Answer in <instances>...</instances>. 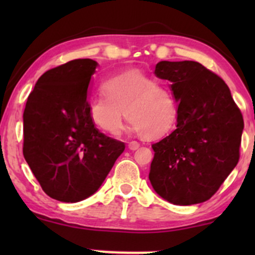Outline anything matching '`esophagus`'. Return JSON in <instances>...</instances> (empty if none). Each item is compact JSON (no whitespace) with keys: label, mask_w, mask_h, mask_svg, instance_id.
Segmentation results:
<instances>
[{"label":"esophagus","mask_w":255,"mask_h":255,"mask_svg":"<svg viewBox=\"0 0 255 255\" xmlns=\"http://www.w3.org/2000/svg\"><path fill=\"white\" fill-rule=\"evenodd\" d=\"M139 144H137L136 141H130L129 144H128V148H129V150H131V151H135V150H137V148H139Z\"/></svg>","instance_id":"obj_1"}]
</instances>
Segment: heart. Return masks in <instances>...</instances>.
Instances as JSON below:
<instances>
[{
  "instance_id": "b5f03b06",
  "label": "heart",
  "mask_w": 255,
  "mask_h": 255,
  "mask_svg": "<svg viewBox=\"0 0 255 255\" xmlns=\"http://www.w3.org/2000/svg\"><path fill=\"white\" fill-rule=\"evenodd\" d=\"M104 96L87 101V113L93 125L107 133L118 135L124 118L134 130L146 139L163 136L171 129L177 118V104L168 89L158 85L145 73L130 69L108 79Z\"/></svg>"
}]
</instances>
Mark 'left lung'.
<instances>
[{
  "instance_id": "left-lung-1",
  "label": "left lung",
  "mask_w": 255,
  "mask_h": 255,
  "mask_svg": "<svg viewBox=\"0 0 255 255\" xmlns=\"http://www.w3.org/2000/svg\"><path fill=\"white\" fill-rule=\"evenodd\" d=\"M157 78L168 80L177 107L176 129L154 151L148 178L174 205L204 203L239 162L244 119L229 87L195 61H160Z\"/></svg>"
}]
</instances>
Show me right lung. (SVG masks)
Returning <instances> with one entry per match:
<instances>
[{"instance_id":"right-lung-1","label":"right lung","mask_w":255,"mask_h":255,"mask_svg":"<svg viewBox=\"0 0 255 255\" xmlns=\"http://www.w3.org/2000/svg\"><path fill=\"white\" fill-rule=\"evenodd\" d=\"M97 67L91 58H79L52 68L26 102L24 157L43 191L62 203L95 194L126 147L101 133L87 113Z\"/></svg>"}]
</instances>
